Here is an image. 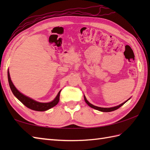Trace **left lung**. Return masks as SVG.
Wrapping results in <instances>:
<instances>
[{
    "label": "left lung",
    "instance_id": "1",
    "mask_svg": "<svg viewBox=\"0 0 150 150\" xmlns=\"http://www.w3.org/2000/svg\"><path fill=\"white\" fill-rule=\"evenodd\" d=\"M84 100H85V102H86V103H87V104L89 106H90V107H91V108H94V109L100 111H103V112H110V111H112L116 110H117V109H119V108L120 107L122 106V105H124V104H125V103H126V102H127V100H126V101L124 102V103H122L121 104L119 105V106H115V107H113V108H100V107L95 106H94V105L91 104V103H89V102L86 100V97H85V96H84Z\"/></svg>",
    "mask_w": 150,
    "mask_h": 150
}]
</instances>
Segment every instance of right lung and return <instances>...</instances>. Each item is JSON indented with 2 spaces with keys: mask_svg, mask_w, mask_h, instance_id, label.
<instances>
[{
  "mask_svg": "<svg viewBox=\"0 0 150 150\" xmlns=\"http://www.w3.org/2000/svg\"><path fill=\"white\" fill-rule=\"evenodd\" d=\"M8 82L9 86H10L11 90L13 92V93L15 96L17 97L18 99L20 100L21 103L23 104L24 106H26L27 108H30L31 110H33L35 111H46L50 109L51 108L56 106L59 102V97H60V91L59 92L58 95L56 97V98L53 101L50 102V103H39L34 100L31 98L25 96L23 94H22L21 92H19L17 88L15 87V86L13 84V82L11 81L10 75H9V73L8 71Z\"/></svg>",
  "mask_w": 150,
  "mask_h": 150,
  "instance_id": "right-lung-1",
  "label": "right lung"
}]
</instances>
